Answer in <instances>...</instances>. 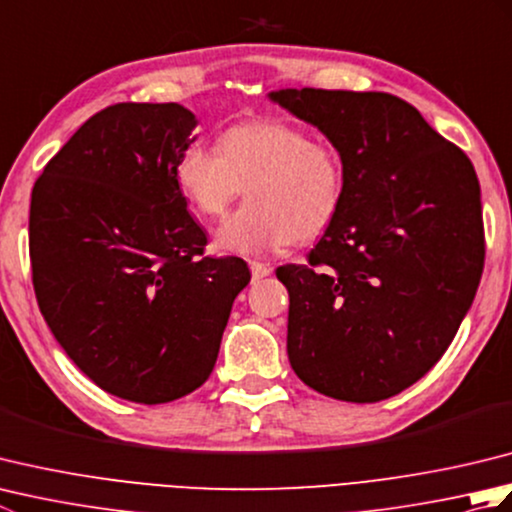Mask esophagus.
<instances>
[{
  "label": "esophagus",
  "instance_id": "1",
  "mask_svg": "<svg viewBox=\"0 0 512 512\" xmlns=\"http://www.w3.org/2000/svg\"><path fill=\"white\" fill-rule=\"evenodd\" d=\"M248 266H250V273H253V279H264L273 273V268H270L268 264H262V262H250Z\"/></svg>",
  "mask_w": 512,
  "mask_h": 512
}]
</instances>
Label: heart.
<instances>
[{"mask_svg":"<svg viewBox=\"0 0 512 512\" xmlns=\"http://www.w3.org/2000/svg\"><path fill=\"white\" fill-rule=\"evenodd\" d=\"M217 147L193 143L176 162L178 187L202 215H222L246 187L248 202L215 231L217 250L255 257L330 231L345 198L332 145L284 121H246L224 129Z\"/></svg>","mask_w":512,"mask_h":512,"instance_id":"1","label":"heart"}]
</instances>
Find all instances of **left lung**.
<instances>
[{
    "instance_id": "8db88e82",
    "label": "left lung",
    "mask_w": 512,
    "mask_h": 512,
    "mask_svg": "<svg viewBox=\"0 0 512 512\" xmlns=\"http://www.w3.org/2000/svg\"><path fill=\"white\" fill-rule=\"evenodd\" d=\"M345 169L341 213L288 288V358L323 396L378 402L447 352L484 268L480 182L469 156L385 92L279 90Z\"/></svg>"
}]
</instances>
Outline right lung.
I'll return each instance as SVG.
<instances>
[{
  "mask_svg": "<svg viewBox=\"0 0 512 512\" xmlns=\"http://www.w3.org/2000/svg\"><path fill=\"white\" fill-rule=\"evenodd\" d=\"M195 116L178 103L94 114L32 189L30 266L54 339L107 394L171 402L211 376L244 259L206 257L176 162Z\"/></svg>",
  "mask_w": 512,
  "mask_h": 512,
  "instance_id": "obj_1",
  "label": "right lung"
}]
</instances>
